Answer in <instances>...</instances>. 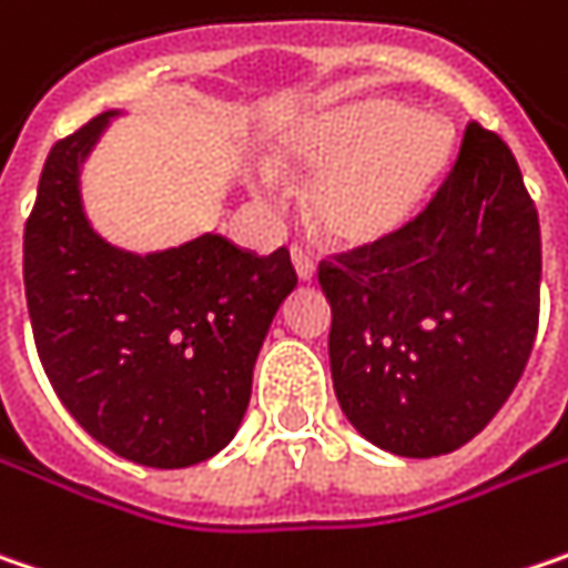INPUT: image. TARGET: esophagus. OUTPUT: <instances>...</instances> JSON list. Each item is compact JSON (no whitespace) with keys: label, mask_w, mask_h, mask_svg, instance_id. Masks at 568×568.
Here are the masks:
<instances>
[{"label":"esophagus","mask_w":568,"mask_h":568,"mask_svg":"<svg viewBox=\"0 0 568 568\" xmlns=\"http://www.w3.org/2000/svg\"><path fill=\"white\" fill-rule=\"evenodd\" d=\"M291 258H294V268H297L300 281H310L316 274V258L303 248V245H294L291 248Z\"/></svg>","instance_id":"34e87169"}]
</instances>
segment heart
I'll list each match as a JSON object with an SVG mask.
<instances>
[{"label":"heart","mask_w":568,"mask_h":568,"mask_svg":"<svg viewBox=\"0 0 568 568\" xmlns=\"http://www.w3.org/2000/svg\"><path fill=\"white\" fill-rule=\"evenodd\" d=\"M454 136L432 114L396 101H355L291 130L274 162L294 175H316L306 191L313 226L338 245H377L403 233L450 165ZM265 201L274 191L262 187Z\"/></svg>","instance_id":"1"}]
</instances>
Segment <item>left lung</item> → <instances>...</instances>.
<instances>
[{
	"label": "left lung",
	"mask_w": 568,
	"mask_h": 568,
	"mask_svg": "<svg viewBox=\"0 0 568 568\" xmlns=\"http://www.w3.org/2000/svg\"><path fill=\"white\" fill-rule=\"evenodd\" d=\"M338 406L371 444L440 457L518 386L540 320V220L505 140L469 121L425 211L320 262Z\"/></svg>",
	"instance_id": "8db88e82"
}]
</instances>
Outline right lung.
I'll list each match as a JSON object with an SVG mask.
<instances>
[{
	"mask_svg": "<svg viewBox=\"0 0 568 568\" xmlns=\"http://www.w3.org/2000/svg\"><path fill=\"white\" fill-rule=\"evenodd\" d=\"M111 114L57 140L43 162L24 223L34 345L60 403L99 444L143 467H191L236 435L297 271L287 248L255 255L216 233L156 255L101 240L79 165Z\"/></svg>",
	"mask_w": 568,
	"mask_h": 568,
	"instance_id": "add662e5",
	"label": "right lung"
}]
</instances>
